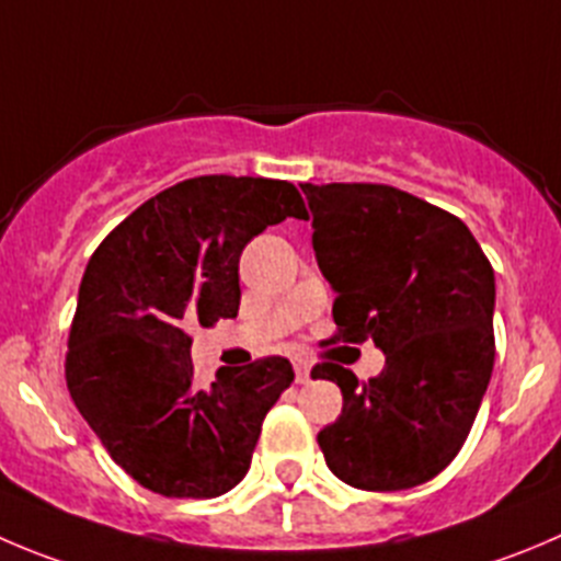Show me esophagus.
<instances>
[{
    "instance_id": "esophagus-1",
    "label": "esophagus",
    "mask_w": 561,
    "mask_h": 561,
    "mask_svg": "<svg viewBox=\"0 0 561 561\" xmlns=\"http://www.w3.org/2000/svg\"><path fill=\"white\" fill-rule=\"evenodd\" d=\"M295 380L300 382V386L311 382V364H308L306 357H295Z\"/></svg>"
}]
</instances>
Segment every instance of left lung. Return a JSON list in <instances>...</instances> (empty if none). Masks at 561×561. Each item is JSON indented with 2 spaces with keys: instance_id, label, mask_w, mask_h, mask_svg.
<instances>
[{
  "instance_id": "8db88e82",
  "label": "left lung",
  "mask_w": 561,
  "mask_h": 561,
  "mask_svg": "<svg viewBox=\"0 0 561 561\" xmlns=\"http://www.w3.org/2000/svg\"><path fill=\"white\" fill-rule=\"evenodd\" d=\"M313 253L333 286L335 341L371 339L386 369L357 382L313 366L344 408L317 435L324 462L360 490H408L466 444L495 360V277L460 217L388 184H300Z\"/></svg>"
}]
</instances>
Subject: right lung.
<instances>
[{
  "label": "right lung",
  "mask_w": 561,
  "mask_h": 561,
  "mask_svg": "<svg viewBox=\"0 0 561 561\" xmlns=\"http://www.w3.org/2000/svg\"><path fill=\"white\" fill-rule=\"evenodd\" d=\"M289 181L197 175L131 211L90 255L68 335L73 404L112 460L168 499H215L248 473L295 371L272 355L192 382L190 328L239 311V255L266 226L306 220Z\"/></svg>",
  "instance_id": "right-lung-1"
}]
</instances>
